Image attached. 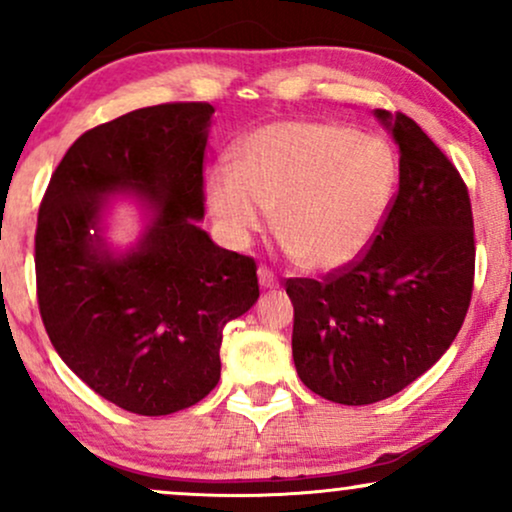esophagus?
<instances>
[{
  "label": "esophagus",
  "mask_w": 512,
  "mask_h": 512,
  "mask_svg": "<svg viewBox=\"0 0 512 512\" xmlns=\"http://www.w3.org/2000/svg\"><path fill=\"white\" fill-rule=\"evenodd\" d=\"M257 279H260L262 289H279V279H276L274 272H269L267 267L257 269Z\"/></svg>",
  "instance_id": "esophagus-1"
}]
</instances>
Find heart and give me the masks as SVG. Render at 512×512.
I'll use <instances>...</instances> for the list:
<instances>
[{
    "label": "heart",
    "mask_w": 512,
    "mask_h": 512,
    "mask_svg": "<svg viewBox=\"0 0 512 512\" xmlns=\"http://www.w3.org/2000/svg\"><path fill=\"white\" fill-rule=\"evenodd\" d=\"M231 168L204 175V202L236 248L274 231L298 264L334 274L366 255L390 211L397 161L375 134L334 122L284 120L257 127L231 151Z\"/></svg>",
    "instance_id": "obj_1"
}]
</instances>
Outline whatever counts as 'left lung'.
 Wrapping results in <instances>:
<instances>
[{"label":"left lung","mask_w":512,"mask_h":512,"mask_svg":"<svg viewBox=\"0 0 512 512\" xmlns=\"http://www.w3.org/2000/svg\"><path fill=\"white\" fill-rule=\"evenodd\" d=\"M375 117L399 149V190L378 238L344 274L286 286L298 378L349 407L424 375L455 342L474 284L472 204L460 173L411 117Z\"/></svg>","instance_id":"1"}]
</instances>
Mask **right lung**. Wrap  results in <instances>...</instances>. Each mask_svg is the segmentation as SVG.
Segmentation results:
<instances>
[{"instance_id": "obj_1", "label": "right lung", "mask_w": 512, "mask_h": 512, "mask_svg": "<svg viewBox=\"0 0 512 512\" xmlns=\"http://www.w3.org/2000/svg\"><path fill=\"white\" fill-rule=\"evenodd\" d=\"M209 103H166L88 129L52 173L35 231L43 325L60 358L120 409L166 416L221 378L226 322L260 298L250 257L204 219ZM117 201L140 209L127 249L107 238Z\"/></svg>"}]
</instances>
